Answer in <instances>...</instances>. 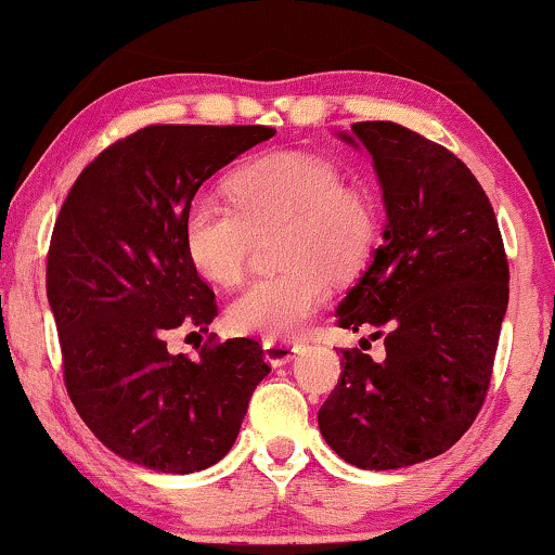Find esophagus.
I'll return each mask as SVG.
<instances>
[{
	"instance_id": "1",
	"label": "esophagus",
	"mask_w": 555,
	"mask_h": 555,
	"mask_svg": "<svg viewBox=\"0 0 555 555\" xmlns=\"http://www.w3.org/2000/svg\"><path fill=\"white\" fill-rule=\"evenodd\" d=\"M297 350H299L297 340H266L263 343L266 361H269L271 366H284V363H289Z\"/></svg>"
}]
</instances>
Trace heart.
<instances>
[{
  "mask_svg": "<svg viewBox=\"0 0 555 555\" xmlns=\"http://www.w3.org/2000/svg\"><path fill=\"white\" fill-rule=\"evenodd\" d=\"M233 205L199 196L186 207L189 261L212 284L243 279L258 237L282 230L276 276L258 279L228 310L235 333L286 340L325 305L330 279L359 276L374 256L378 215L335 164L312 153H269L230 177Z\"/></svg>",
  "mask_w": 555,
  "mask_h": 555,
  "instance_id": "obj_1",
  "label": "heart"
}]
</instances>
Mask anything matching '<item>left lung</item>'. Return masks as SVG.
Here are the masks:
<instances>
[{
  "mask_svg": "<svg viewBox=\"0 0 555 555\" xmlns=\"http://www.w3.org/2000/svg\"><path fill=\"white\" fill-rule=\"evenodd\" d=\"M374 158L387 228L338 325L374 327L384 359L340 350V378L320 406L327 446L387 472L446 453L479 415L509 299V266L492 202L468 166L397 122L350 125Z\"/></svg>",
  "mask_w": 555,
  "mask_h": 555,
  "instance_id": "1",
  "label": "left lung"
}]
</instances>
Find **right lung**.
<instances>
[{
    "label": "right lung",
    "instance_id": "1",
    "mask_svg": "<svg viewBox=\"0 0 555 555\" xmlns=\"http://www.w3.org/2000/svg\"><path fill=\"white\" fill-rule=\"evenodd\" d=\"M273 135L266 125H149L91 160L55 217L46 289L63 382L125 461L164 474L217 464L271 371L254 338L209 333L196 359L173 356L166 338L217 318L186 256V207L215 171Z\"/></svg>",
    "mask_w": 555,
    "mask_h": 555
}]
</instances>
